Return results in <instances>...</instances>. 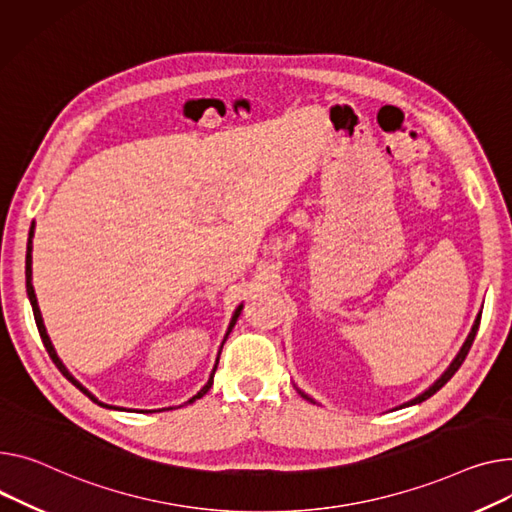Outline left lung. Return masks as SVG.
Wrapping results in <instances>:
<instances>
[{
	"label": "left lung",
	"mask_w": 512,
	"mask_h": 512,
	"mask_svg": "<svg viewBox=\"0 0 512 512\" xmlns=\"http://www.w3.org/2000/svg\"><path fill=\"white\" fill-rule=\"evenodd\" d=\"M480 321H482V315H478V319H475V325H473V329H471V333H469V337H467V342L463 344V348H461V352L457 354V358L453 360V364L447 368V372L442 374V377L428 389V391H424L422 395H418L416 399H412V401H407L405 405H414V403H422V401H426L428 397H432L438 389H442L445 387L451 379H453V374L461 368V364L465 362V358H467V354H469V350H471V344H473V339H475V333H478V329H480ZM306 397V395H304Z\"/></svg>",
	"instance_id": "8db88e82"
}]
</instances>
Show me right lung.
<instances>
[{"label":"right lung","mask_w":512,"mask_h":512,"mask_svg":"<svg viewBox=\"0 0 512 512\" xmlns=\"http://www.w3.org/2000/svg\"><path fill=\"white\" fill-rule=\"evenodd\" d=\"M32 234H34V230L30 228V234H28V245H26V292H28V298H30V304H32V313H34V321H37V327H39V333H41V339H43V344H45V348H47V352H49V356H51V360L55 362V366L61 370V374L63 377L70 381L72 385H76L84 395H88L94 403H98V405H102V407H111V405H107V403H100L90 391H86L70 372H67V368L61 364V360L57 358V354H55V348H53V344H51V339H49V335H47V329H45V325H43V317H41V311H39V302H37V296H34V288H32V282H30V276H32V267H30V263H32ZM241 309L243 306H238V309L234 311V315H232V321H230V327H228V333L232 331V327H234V323H236V319H238V315H241ZM228 333H226V337H228ZM222 352V350H220ZM220 360V358H218ZM218 360H216V366H214V370H212V377H210V381H208V385L203 387L197 395H193L191 399H189V403H193L195 399H201L203 395H206L208 391H210V387H212V383H214V372H216V368H218ZM113 410H119V407H113ZM168 410H173V407H168Z\"/></svg>","instance_id":"right-lung-1"}]
</instances>
